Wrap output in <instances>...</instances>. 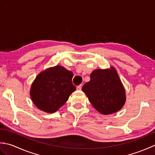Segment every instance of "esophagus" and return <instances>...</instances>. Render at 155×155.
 <instances>
[{
    "mask_svg": "<svg viewBox=\"0 0 155 155\" xmlns=\"http://www.w3.org/2000/svg\"><path fill=\"white\" fill-rule=\"evenodd\" d=\"M81 89H82V84L78 85V86L77 87V90H78V91H81Z\"/></svg>",
    "mask_w": 155,
    "mask_h": 155,
    "instance_id": "34e87169",
    "label": "esophagus"
}]
</instances>
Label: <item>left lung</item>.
Here are the masks:
<instances>
[{
  "label": "left lung",
  "mask_w": 155,
  "mask_h": 155,
  "mask_svg": "<svg viewBox=\"0 0 155 155\" xmlns=\"http://www.w3.org/2000/svg\"><path fill=\"white\" fill-rule=\"evenodd\" d=\"M91 80L82 90L96 109L103 114L119 110L126 101L124 88L116 70L97 69L92 72Z\"/></svg>",
  "instance_id": "obj_1"
}]
</instances>
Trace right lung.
Segmentation results:
<instances>
[{
    "mask_svg": "<svg viewBox=\"0 0 155 155\" xmlns=\"http://www.w3.org/2000/svg\"><path fill=\"white\" fill-rule=\"evenodd\" d=\"M73 73L61 66L41 72L31 88V97L39 109L55 113L68 99L76 87L72 83Z\"/></svg>",
    "mask_w": 155,
    "mask_h": 155,
    "instance_id": "right-lung-1",
    "label": "right lung"
}]
</instances>
